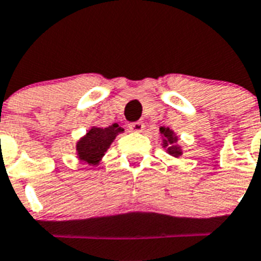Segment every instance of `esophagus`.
Instances as JSON below:
<instances>
[{
    "label": "esophagus",
    "instance_id": "1",
    "mask_svg": "<svg viewBox=\"0 0 261 261\" xmlns=\"http://www.w3.org/2000/svg\"><path fill=\"white\" fill-rule=\"evenodd\" d=\"M128 128H130L131 131H134V133H141L144 128V124L142 123L141 120H138V122H133V123L128 124Z\"/></svg>",
    "mask_w": 261,
    "mask_h": 261
}]
</instances>
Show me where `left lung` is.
Returning <instances> with one entry per match:
<instances>
[{
  "mask_svg": "<svg viewBox=\"0 0 261 261\" xmlns=\"http://www.w3.org/2000/svg\"><path fill=\"white\" fill-rule=\"evenodd\" d=\"M159 133L162 137V147L166 150V152L174 158L181 156L183 150H181V146H179V138L175 134V131L171 130L170 127H161Z\"/></svg>",
  "mask_w": 261,
  "mask_h": 261,
  "instance_id": "8db88e82",
  "label": "left lung"
}]
</instances>
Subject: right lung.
I'll return each mask as SVG.
<instances>
[{"instance_id": "right-lung-1", "label": "right lung", "mask_w": 261, "mask_h": 261, "mask_svg": "<svg viewBox=\"0 0 261 261\" xmlns=\"http://www.w3.org/2000/svg\"><path fill=\"white\" fill-rule=\"evenodd\" d=\"M122 133H124V128H122L118 123L105 128L91 126L75 144V154L78 161L97 167L103 159L106 151L110 148L114 139Z\"/></svg>"}]
</instances>
